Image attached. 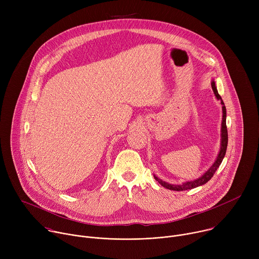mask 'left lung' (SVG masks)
<instances>
[{
    "instance_id": "1",
    "label": "left lung",
    "mask_w": 259,
    "mask_h": 259,
    "mask_svg": "<svg viewBox=\"0 0 259 259\" xmlns=\"http://www.w3.org/2000/svg\"><path fill=\"white\" fill-rule=\"evenodd\" d=\"M211 86H212V89H213V92H214L215 96L217 97V99H219L221 101V104H223V113H224V115H223V124H221V147H220V152L218 154V157H217L216 161L214 162V164L210 167V169L204 175H202L200 178H198V179H196L194 181H188V182H184L182 184H170V183H167V182L163 181L162 179L158 178L156 175H154L155 179L161 184V186L166 188V189H168V190L180 192V191L192 190V189H195L197 187L203 186V184H205L207 181H209L213 177L214 173L216 172L217 168L220 166L221 162H223V160H224V158L226 156L227 147H228V128H227V122H226V120H227L226 105H225L223 99H221L220 95L217 92V89H216L214 81H212Z\"/></svg>"
}]
</instances>
